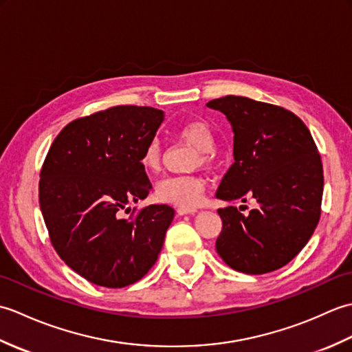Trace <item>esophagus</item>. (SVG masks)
Segmentation results:
<instances>
[{
    "label": "esophagus",
    "instance_id": "esophagus-1",
    "mask_svg": "<svg viewBox=\"0 0 352 352\" xmlns=\"http://www.w3.org/2000/svg\"><path fill=\"white\" fill-rule=\"evenodd\" d=\"M177 213L180 214V216H184V214H193V213H197V210H195V208H178Z\"/></svg>",
    "mask_w": 352,
    "mask_h": 352
}]
</instances>
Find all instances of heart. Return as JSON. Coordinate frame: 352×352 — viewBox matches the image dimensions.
I'll return each instance as SVG.
<instances>
[{"label":"heart","mask_w":352,"mask_h":352,"mask_svg":"<svg viewBox=\"0 0 352 352\" xmlns=\"http://www.w3.org/2000/svg\"><path fill=\"white\" fill-rule=\"evenodd\" d=\"M178 136L189 145L201 151V159L197 163H207L214 148V136L210 126L201 121H190L183 124L177 130ZM162 149L157 140L149 142L140 157L142 168L148 172H155L160 168ZM206 189V182L199 175H178L164 177L155 186V197L162 203L180 208H193L199 204Z\"/></svg>","instance_id":"heart-1"}]
</instances>
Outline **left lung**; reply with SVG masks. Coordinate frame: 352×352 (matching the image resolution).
I'll list each match as a JSON object with an SVG mask.
<instances>
[{
	"label": "left lung",
	"instance_id": "obj_1",
	"mask_svg": "<svg viewBox=\"0 0 352 352\" xmlns=\"http://www.w3.org/2000/svg\"><path fill=\"white\" fill-rule=\"evenodd\" d=\"M207 107L226 115L233 130L234 163L216 198H254L250 214L219 208L216 251L234 271H276L300 252L315 231L324 192L320 155L307 126L292 111L246 96L227 95Z\"/></svg>",
	"mask_w": 352,
	"mask_h": 352
}]
</instances>
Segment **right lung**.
<instances>
[{"label":"right lung","instance_id":"add662e5","mask_svg":"<svg viewBox=\"0 0 352 352\" xmlns=\"http://www.w3.org/2000/svg\"><path fill=\"white\" fill-rule=\"evenodd\" d=\"M164 121L153 107L118 106L68 124L43 162L39 204L52 246L72 271L102 287L139 281L174 219L166 204L121 218L153 189L140 157Z\"/></svg>","mask_w":352,"mask_h":352}]
</instances>
